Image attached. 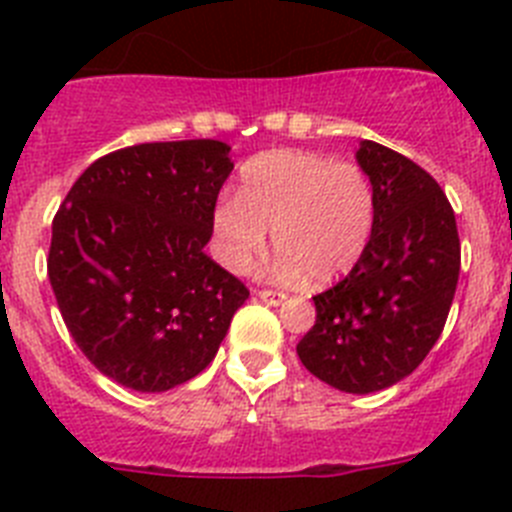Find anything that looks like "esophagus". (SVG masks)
Here are the masks:
<instances>
[{
  "label": "esophagus",
  "mask_w": 512,
  "mask_h": 512,
  "mask_svg": "<svg viewBox=\"0 0 512 512\" xmlns=\"http://www.w3.org/2000/svg\"><path fill=\"white\" fill-rule=\"evenodd\" d=\"M256 295H259V300H264L266 305H282V302L287 300V295H284V292H277V289H259Z\"/></svg>",
  "instance_id": "esophagus-1"
}]
</instances>
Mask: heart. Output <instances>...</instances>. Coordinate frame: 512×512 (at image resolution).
I'll return each instance as SVG.
<instances>
[{"label":"heart","instance_id":"obj_1","mask_svg":"<svg viewBox=\"0 0 512 512\" xmlns=\"http://www.w3.org/2000/svg\"><path fill=\"white\" fill-rule=\"evenodd\" d=\"M377 194L354 161L312 151H269L241 169L238 194H223L212 210L217 259L248 271L271 241L277 274L315 287L354 269L372 241Z\"/></svg>","mask_w":512,"mask_h":512}]
</instances>
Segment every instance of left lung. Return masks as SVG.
Listing matches in <instances>:
<instances>
[{"label": "left lung", "mask_w": 512, "mask_h": 512, "mask_svg": "<svg viewBox=\"0 0 512 512\" xmlns=\"http://www.w3.org/2000/svg\"><path fill=\"white\" fill-rule=\"evenodd\" d=\"M356 161L377 194L372 241L346 279L312 297L318 315L297 356L320 382L369 395L413 374L438 341L461 246L454 210L428 171L374 140H361Z\"/></svg>", "instance_id": "obj_1"}]
</instances>
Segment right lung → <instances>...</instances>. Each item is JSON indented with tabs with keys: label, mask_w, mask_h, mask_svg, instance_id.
Returning <instances> with one entry per match:
<instances>
[{
	"label": "right lung",
	"mask_w": 512,
	"mask_h": 512,
	"mask_svg": "<svg viewBox=\"0 0 512 512\" xmlns=\"http://www.w3.org/2000/svg\"><path fill=\"white\" fill-rule=\"evenodd\" d=\"M228 153L210 138L120 148L76 179L53 217L48 279L63 323L122 387L166 392L197 377L248 300L205 253Z\"/></svg>",
	"instance_id": "1"
}]
</instances>
